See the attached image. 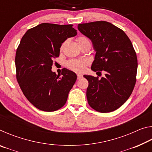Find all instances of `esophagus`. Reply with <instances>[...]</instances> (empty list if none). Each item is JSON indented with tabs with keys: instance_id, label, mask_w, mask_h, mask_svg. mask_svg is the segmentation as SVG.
<instances>
[{
	"instance_id": "34e87169",
	"label": "esophagus",
	"mask_w": 152,
	"mask_h": 152,
	"mask_svg": "<svg viewBox=\"0 0 152 152\" xmlns=\"http://www.w3.org/2000/svg\"><path fill=\"white\" fill-rule=\"evenodd\" d=\"M82 78V74H78V75H77V78H78V80L81 79Z\"/></svg>"
}]
</instances>
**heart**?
<instances>
[{"label":"heart","instance_id":"b5f03b06","mask_svg":"<svg viewBox=\"0 0 152 152\" xmlns=\"http://www.w3.org/2000/svg\"><path fill=\"white\" fill-rule=\"evenodd\" d=\"M82 42H89L91 43L88 38L86 37H80L78 38V43H79ZM86 64L87 61L86 60H71L66 63L67 66L70 70L76 72H83Z\"/></svg>","mask_w":152,"mask_h":152}]
</instances>
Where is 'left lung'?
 Returning <instances> with one entry per match:
<instances>
[{
  "instance_id": "left-lung-1",
  "label": "left lung",
  "mask_w": 152,
  "mask_h": 152,
  "mask_svg": "<svg viewBox=\"0 0 152 152\" xmlns=\"http://www.w3.org/2000/svg\"><path fill=\"white\" fill-rule=\"evenodd\" d=\"M78 29L91 40L96 52L91 70L105 72L101 79L84 75L88 81V104L101 113L115 110L127 101L135 84L137 59L132 43L123 30L103 20L78 24Z\"/></svg>"
}]
</instances>
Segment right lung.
Returning <instances> with one entry per match:
<instances>
[{"label":"right lung","instance_id":"right-lung-1","mask_svg":"<svg viewBox=\"0 0 152 152\" xmlns=\"http://www.w3.org/2000/svg\"><path fill=\"white\" fill-rule=\"evenodd\" d=\"M76 31L72 25L44 23L28 30L20 40L15 56L17 79L25 97L38 109L55 111L66 104L77 76L64 68L60 77L51 66L61 43Z\"/></svg>","mask_w":152,"mask_h":152}]
</instances>
